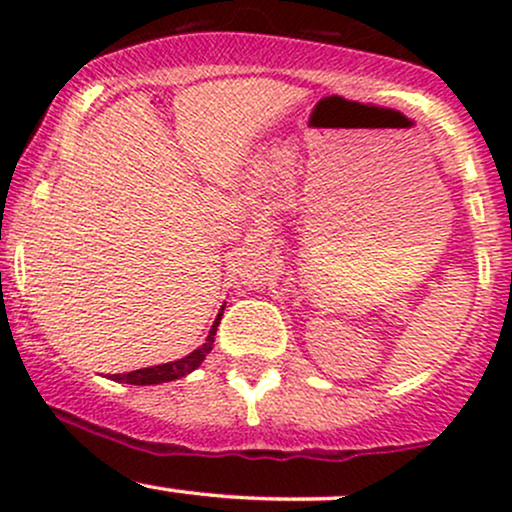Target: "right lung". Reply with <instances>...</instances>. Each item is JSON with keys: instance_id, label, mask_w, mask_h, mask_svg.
Segmentation results:
<instances>
[{"instance_id": "right-lung-1", "label": "right lung", "mask_w": 512, "mask_h": 512, "mask_svg": "<svg viewBox=\"0 0 512 512\" xmlns=\"http://www.w3.org/2000/svg\"><path fill=\"white\" fill-rule=\"evenodd\" d=\"M219 322H221V313L214 320V325H211L207 342L199 346V349L192 351L190 356L180 358V361H173V363H163V366L142 368V370H132V373H125V375H115L113 380H122V383H129V385H158V383H170V380H178L182 375L192 373V370L199 368V363L207 358L211 346H214V334H216V327H219Z\"/></svg>"}]
</instances>
